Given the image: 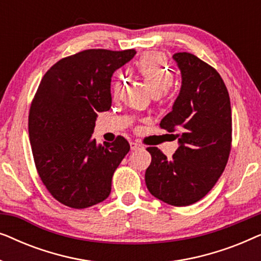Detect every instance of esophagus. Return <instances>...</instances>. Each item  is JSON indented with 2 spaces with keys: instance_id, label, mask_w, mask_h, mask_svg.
<instances>
[{
  "instance_id": "1",
  "label": "esophagus",
  "mask_w": 261,
  "mask_h": 261,
  "mask_svg": "<svg viewBox=\"0 0 261 261\" xmlns=\"http://www.w3.org/2000/svg\"><path fill=\"white\" fill-rule=\"evenodd\" d=\"M140 148H142V146L140 144H137V142H133V141L130 142V149H132V151H138V149H140Z\"/></svg>"
}]
</instances>
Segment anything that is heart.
Segmentation results:
<instances>
[{
  "label": "heart",
  "mask_w": 261,
  "mask_h": 261,
  "mask_svg": "<svg viewBox=\"0 0 261 261\" xmlns=\"http://www.w3.org/2000/svg\"><path fill=\"white\" fill-rule=\"evenodd\" d=\"M138 71L148 84L152 94L158 97L169 91L174 83V73L166 64L163 55L159 53H147L138 63ZM123 82L119 81L114 85V94L117 95L122 87Z\"/></svg>",
  "instance_id": "1"
}]
</instances>
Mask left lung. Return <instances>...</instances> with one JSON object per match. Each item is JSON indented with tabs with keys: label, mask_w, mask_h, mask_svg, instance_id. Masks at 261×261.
Instances as JSON below:
<instances>
[{
	"label": "left lung",
	"mask_w": 261,
	"mask_h": 261,
	"mask_svg": "<svg viewBox=\"0 0 261 261\" xmlns=\"http://www.w3.org/2000/svg\"><path fill=\"white\" fill-rule=\"evenodd\" d=\"M173 59L181 87L160 127L177 132L178 148L169 159L158 147H148L152 162L145 181L160 201L185 206L204 197L224 171L231 145V108L215 69L188 52L176 53Z\"/></svg>",
	"instance_id": "left-lung-1"
}]
</instances>
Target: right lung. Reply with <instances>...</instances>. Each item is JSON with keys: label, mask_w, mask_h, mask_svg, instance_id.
<instances>
[{"label": "right lung", "mask_w": 261, "mask_h": 261, "mask_svg": "<svg viewBox=\"0 0 261 261\" xmlns=\"http://www.w3.org/2000/svg\"><path fill=\"white\" fill-rule=\"evenodd\" d=\"M135 49H85L56 63L39 84L28 132L42 183L57 201L83 209L105 201L113 174L129 152L123 137L97 144V113L112 107L110 82Z\"/></svg>", "instance_id": "right-lung-1"}]
</instances>
